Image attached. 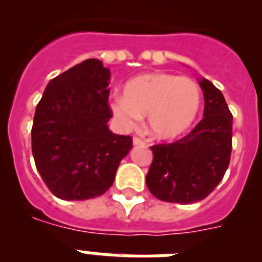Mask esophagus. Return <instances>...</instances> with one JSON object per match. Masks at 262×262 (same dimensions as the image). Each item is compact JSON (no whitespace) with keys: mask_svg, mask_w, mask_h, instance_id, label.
I'll list each match as a JSON object with an SVG mask.
<instances>
[{"mask_svg":"<svg viewBox=\"0 0 262 262\" xmlns=\"http://www.w3.org/2000/svg\"><path fill=\"white\" fill-rule=\"evenodd\" d=\"M133 144L135 145V147H136V145H144L145 143L143 142L142 139H139V138H134V139H133Z\"/></svg>","mask_w":262,"mask_h":262,"instance_id":"34e87169","label":"esophagus"}]
</instances>
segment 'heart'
<instances>
[{
  "label": "heart",
  "instance_id": "b5f03b06",
  "mask_svg": "<svg viewBox=\"0 0 262 262\" xmlns=\"http://www.w3.org/2000/svg\"><path fill=\"white\" fill-rule=\"evenodd\" d=\"M201 108L200 86L191 78L165 72H151L127 81L123 97L110 101L118 123L133 128L147 115L148 134L159 140H173L193 126Z\"/></svg>",
  "mask_w": 262,
  "mask_h": 262
}]
</instances>
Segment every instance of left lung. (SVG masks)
Instances as JSON below:
<instances>
[{
	"instance_id": "8db88e82",
	"label": "left lung",
	"mask_w": 262,
	"mask_h": 262,
	"mask_svg": "<svg viewBox=\"0 0 262 262\" xmlns=\"http://www.w3.org/2000/svg\"><path fill=\"white\" fill-rule=\"evenodd\" d=\"M205 98L203 119L189 135L151 147L154 160L145 177L157 200L187 203L205 200L222 181L232 149V114L222 92L198 78Z\"/></svg>"
}]
</instances>
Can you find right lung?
Segmentation results:
<instances>
[{
	"mask_svg": "<svg viewBox=\"0 0 262 262\" xmlns=\"http://www.w3.org/2000/svg\"><path fill=\"white\" fill-rule=\"evenodd\" d=\"M110 77L101 60H85L51 80L36 106L32 156L48 189L62 201L102 195L133 148L131 136L107 127Z\"/></svg>",
	"mask_w": 262,
	"mask_h": 262,
	"instance_id": "1",
	"label": "right lung"
}]
</instances>
